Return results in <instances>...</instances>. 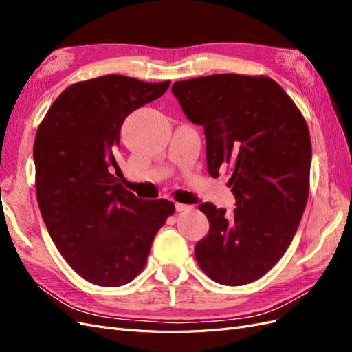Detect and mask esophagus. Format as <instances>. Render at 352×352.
Wrapping results in <instances>:
<instances>
[{
	"mask_svg": "<svg viewBox=\"0 0 352 352\" xmlns=\"http://www.w3.org/2000/svg\"><path fill=\"white\" fill-rule=\"evenodd\" d=\"M189 208H190V206L180 204V202H176V211H188Z\"/></svg>",
	"mask_w": 352,
	"mask_h": 352,
	"instance_id": "obj_1",
	"label": "esophagus"
}]
</instances>
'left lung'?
I'll return each mask as SVG.
<instances>
[{
    "label": "left lung",
    "mask_w": 352,
    "mask_h": 352,
    "mask_svg": "<svg viewBox=\"0 0 352 352\" xmlns=\"http://www.w3.org/2000/svg\"><path fill=\"white\" fill-rule=\"evenodd\" d=\"M188 119L204 126L207 168H228L236 208L226 214L204 202L208 235L195 245L211 280L241 286L257 280L289 247L310 190L311 140L302 113L267 76L221 73L173 83Z\"/></svg>",
    "instance_id": "obj_1"
}]
</instances>
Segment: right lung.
<instances>
[{
    "label": "right lung",
    "mask_w": 352,
    "mask_h": 352,
    "mask_svg": "<svg viewBox=\"0 0 352 352\" xmlns=\"http://www.w3.org/2000/svg\"><path fill=\"white\" fill-rule=\"evenodd\" d=\"M168 87L170 80L123 74L76 82L38 127L34 158L42 219L63 258L94 285L132 282L145 267L155 233L175 212L172 201L140 199L127 190L114 158L126 117Z\"/></svg>",
    "instance_id": "right-lung-1"
}]
</instances>
